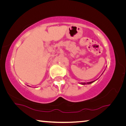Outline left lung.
<instances>
[{
  "label": "left lung",
  "instance_id": "1",
  "mask_svg": "<svg viewBox=\"0 0 126 126\" xmlns=\"http://www.w3.org/2000/svg\"><path fill=\"white\" fill-rule=\"evenodd\" d=\"M95 81V80H94ZM94 81H92V82H88L87 83V84H91V83H93V82H94ZM82 84H86V83H82Z\"/></svg>",
  "mask_w": 126,
  "mask_h": 126
}]
</instances>
